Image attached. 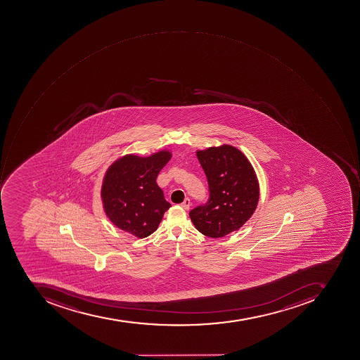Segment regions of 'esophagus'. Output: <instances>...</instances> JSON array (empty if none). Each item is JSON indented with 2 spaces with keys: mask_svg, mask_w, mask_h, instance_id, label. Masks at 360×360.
<instances>
[{
  "mask_svg": "<svg viewBox=\"0 0 360 360\" xmlns=\"http://www.w3.org/2000/svg\"><path fill=\"white\" fill-rule=\"evenodd\" d=\"M185 210H188L189 207H191V199L186 198L184 200V202L181 205Z\"/></svg>",
  "mask_w": 360,
  "mask_h": 360,
  "instance_id": "1",
  "label": "esophagus"
}]
</instances>
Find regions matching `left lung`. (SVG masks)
Returning <instances> with one entry per match:
<instances>
[{"instance_id": "obj_1", "label": "left lung", "mask_w": 360, "mask_h": 360, "mask_svg": "<svg viewBox=\"0 0 360 360\" xmlns=\"http://www.w3.org/2000/svg\"><path fill=\"white\" fill-rule=\"evenodd\" d=\"M208 179L209 200L189 212L203 236L224 238L245 224L259 199V184L248 158L230 144L197 150Z\"/></svg>"}]
</instances>
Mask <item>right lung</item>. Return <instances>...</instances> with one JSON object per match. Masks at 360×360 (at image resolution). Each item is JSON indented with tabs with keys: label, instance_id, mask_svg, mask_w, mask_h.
Returning a JSON list of instances; mask_svg holds the SVG:
<instances>
[{
	"label": "right lung",
	"instance_id": "add662e5",
	"mask_svg": "<svg viewBox=\"0 0 360 360\" xmlns=\"http://www.w3.org/2000/svg\"><path fill=\"white\" fill-rule=\"evenodd\" d=\"M171 158L172 152L167 149L149 157L126 154L107 169L101 198L114 226L138 238L157 230L164 212L171 207L158 186L157 177Z\"/></svg>",
	"mask_w": 360,
	"mask_h": 360
}]
</instances>
